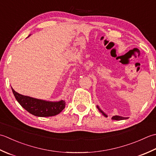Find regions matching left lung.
<instances>
[{"mask_svg": "<svg viewBox=\"0 0 156 156\" xmlns=\"http://www.w3.org/2000/svg\"><path fill=\"white\" fill-rule=\"evenodd\" d=\"M97 108H98V110H100V112H101V113H102V114L104 116H106V117H107L108 116L106 115V114H105L102 110H101L100 108H99V106H97ZM128 119V118H126V117H122V116H112V120H125V119Z\"/></svg>", "mask_w": 156, "mask_h": 156, "instance_id": "8db88e82", "label": "left lung"}]
</instances>
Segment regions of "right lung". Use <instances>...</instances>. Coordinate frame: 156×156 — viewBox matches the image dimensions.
I'll return each mask as SVG.
<instances>
[{"mask_svg": "<svg viewBox=\"0 0 156 156\" xmlns=\"http://www.w3.org/2000/svg\"><path fill=\"white\" fill-rule=\"evenodd\" d=\"M12 89L16 100L28 112L34 116L48 117L58 114L65 108V101H49L21 95Z\"/></svg>", "mask_w": 156, "mask_h": 156, "instance_id": "1", "label": "right lung"}]
</instances>
